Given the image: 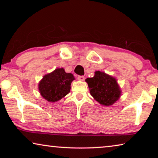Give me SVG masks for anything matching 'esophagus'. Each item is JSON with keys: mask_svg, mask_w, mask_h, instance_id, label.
Wrapping results in <instances>:
<instances>
[{"mask_svg": "<svg viewBox=\"0 0 158 158\" xmlns=\"http://www.w3.org/2000/svg\"><path fill=\"white\" fill-rule=\"evenodd\" d=\"M77 79L80 80V81H84V80L85 79V77L84 76H78Z\"/></svg>", "mask_w": 158, "mask_h": 158, "instance_id": "esophagus-1", "label": "esophagus"}]
</instances>
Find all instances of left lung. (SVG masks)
Wrapping results in <instances>:
<instances>
[{
    "instance_id": "8db88e82",
    "label": "left lung",
    "mask_w": 158,
    "mask_h": 158,
    "mask_svg": "<svg viewBox=\"0 0 158 158\" xmlns=\"http://www.w3.org/2000/svg\"><path fill=\"white\" fill-rule=\"evenodd\" d=\"M85 81L90 95L102 105H112L121 97V90L116 79L105 73L95 71L94 77L87 78Z\"/></svg>"
}]
</instances>
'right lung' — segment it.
Here are the masks:
<instances>
[{
  "instance_id": "1",
  "label": "right lung",
  "mask_w": 158,
  "mask_h": 158,
  "mask_svg": "<svg viewBox=\"0 0 158 158\" xmlns=\"http://www.w3.org/2000/svg\"><path fill=\"white\" fill-rule=\"evenodd\" d=\"M73 74L66 73L63 68H57L45 74L40 81L38 89L41 95L49 102H55L63 98L70 91Z\"/></svg>"
}]
</instances>
